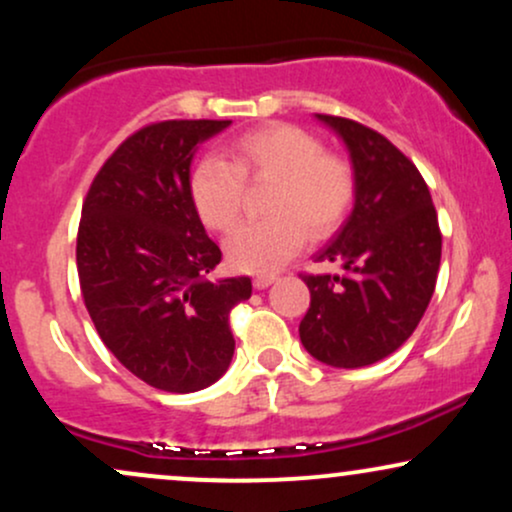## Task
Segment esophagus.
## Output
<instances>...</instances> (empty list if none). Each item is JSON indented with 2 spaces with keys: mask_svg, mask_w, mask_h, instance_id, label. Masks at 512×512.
<instances>
[{
  "mask_svg": "<svg viewBox=\"0 0 512 512\" xmlns=\"http://www.w3.org/2000/svg\"><path fill=\"white\" fill-rule=\"evenodd\" d=\"M276 281V274H260L252 279V284H255V289H267V286H272Z\"/></svg>",
  "mask_w": 512,
  "mask_h": 512,
  "instance_id": "esophagus-1",
  "label": "esophagus"
}]
</instances>
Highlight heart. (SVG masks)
I'll use <instances>...</instances> for the list:
<instances>
[{
    "instance_id": "1",
    "label": "heart",
    "mask_w": 512,
    "mask_h": 512,
    "mask_svg": "<svg viewBox=\"0 0 512 512\" xmlns=\"http://www.w3.org/2000/svg\"><path fill=\"white\" fill-rule=\"evenodd\" d=\"M245 182H274L267 199L272 219L245 223L226 243L228 262L250 274L274 272L303 248L305 236L330 238L356 199L354 163L289 122H269L240 134L228 149V161L207 156L197 163L190 175V197L209 231L236 228Z\"/></svg>"
}]
</instances>
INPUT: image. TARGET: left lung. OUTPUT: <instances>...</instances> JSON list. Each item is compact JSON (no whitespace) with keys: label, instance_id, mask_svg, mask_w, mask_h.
I'll use <instances>...</instances> for the list:
<instances>
[{"label":"left lung","instance_id":"left-lung-1","mask_svg":"<svg viewBox=\"0 0 512 512\" xmlns=\"http://www.w3.org/2000/svg\"><path fill=\"white\" fill-rule=\"evenodd\" d=\"M349 146L356 204L337 238L317 255L342 274H301L310 308L298 334L310 356L363 368L397 351L436 291L443 236L419 168L361 122L317 115Z\"/></svg>","mask_w":512,"mask_h":512}]
</instances>
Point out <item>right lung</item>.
<instances>
[{
  "label": "right lung",
  "mask_w": 512,
  "mask_h": 512,
  "mask_svg": "<svg viewBox=\"0 0 512 512\" xmlns=\"http://www.w3.org/2000/svg\"><path fill=\"white\" fill-rule=\"evenodd\" d=\"M231 120L151 122L93 178L76 233L81 296L98 337L146 385L197 392L221 378L236 349L228 315L250 276L209 281L221 250L190 197L199 142Z\"/></svg>",
  "instance_id": "1"
}]
</instances>
